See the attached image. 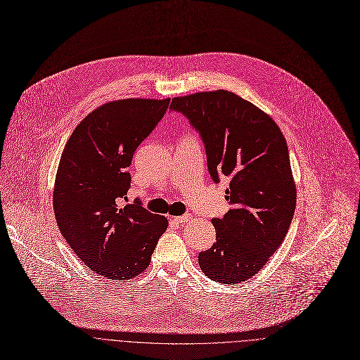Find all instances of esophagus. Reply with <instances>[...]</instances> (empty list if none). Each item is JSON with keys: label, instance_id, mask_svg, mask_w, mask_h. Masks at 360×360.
I'll return each mask as SVG.
<instances>
[{"label": "esophagus", "instance_id": "1", "mask_svg": "<svg viewBox=\"0 0 360 360\" xmlns=\"http://www.w3.org/2000/svg\"><path fill=\"white\" fill-rule=\"evenodd\" d=\"M173 220H174V221H177V223H180V224H184V223H187V221H190V220H191V215H190V214L177 215V217H173Z\"/></svg>", "mask_w": 360, "mask_h": 360}]
</instances>
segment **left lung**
Returning a JSON list of instances; mask_svg holds the SVG:
<instances>
[{
    "label": "left lung",
    "instance_id": "left-lung-1",
    "mask_svg": "<svg viewBox=\"0 0 360 360\" xmlns=\"http://www.w3.org/2000/svg\"><path fill=\"white\" fill-rule=\"evenodd\" d=\"M170 109L198 131L212 181H229L231 208L211 220L217 236L198 254L200 268L220 283L247 281L282 244L295 212L285 137L266 113L229 91L174 98Z\"/></svg>",
    "mask_w": 360,
    "mask_h": 360
}]
</instances>
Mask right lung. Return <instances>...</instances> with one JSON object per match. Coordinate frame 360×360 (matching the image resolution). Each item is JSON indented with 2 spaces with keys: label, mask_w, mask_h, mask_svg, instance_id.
<instances>
[{
  "label": "right lung",
  "mask_w": 360,
  "mask_h": 360,
  "mask_svg": "<svg viewBox=\"0 0 360 360\" xmlns=\"http://www.w3.org/2000/svg\"><path fill=\"white\" fill-rule=\"evenodd\" d=\"M170 98L123 99L91 112L70 134L55 179L53 210L74 252L108 279L145 271L167 219L127 201V167L140 143L165 116Z\"/></svg>",
  "instance_id": "add662e5"
}]
</instances>
